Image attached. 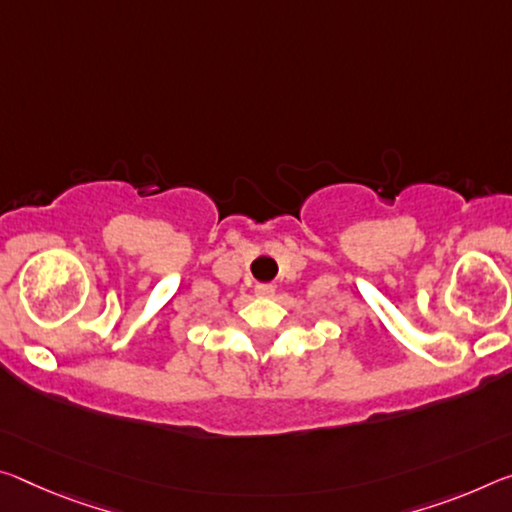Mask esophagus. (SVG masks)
<instances>
[{"label":"esophagus","instance_id":"1","mask_svg":"<svg viewBox=\"0 0 512 512\" xmlns=\"http://www.w3.org/2000/svg\"><path fill=\"white\" fill-rule=\"evenodd\" d=\"M273 291H275L273 285H257V287H255V294H257L259 298H269V296H273Z\"/></svg>","mask_w":512,"mask_h":512}]
</instances>
